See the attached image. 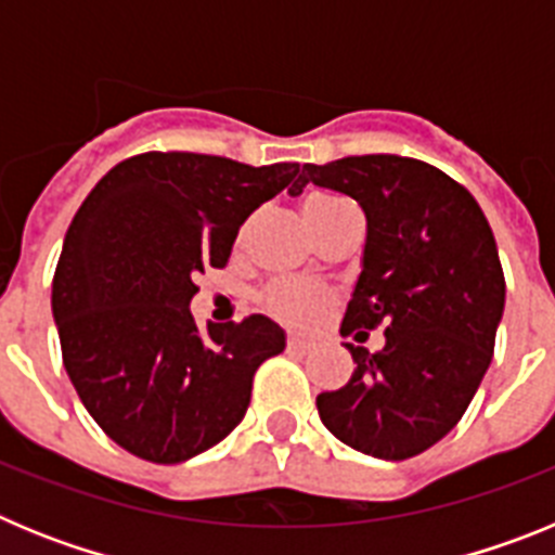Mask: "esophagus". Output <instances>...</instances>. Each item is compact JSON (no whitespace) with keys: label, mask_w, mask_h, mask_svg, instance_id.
Here are the masks:
<instances>
[{"label":"esophagus","mask_w":555,"mask_h":555,"mask_svg":"<svg viewBox=\"0 0 555 555\" xmlns=\"http://www.w3.org/2000/svg\"><path fill=\"white\" fill-rule=\"evenodd\" d=\"M288 350H292V352H308V350H311V341H306V338H300V336H292V338H288Z\"/></svg>","instance_id":"1"}]
</instances>
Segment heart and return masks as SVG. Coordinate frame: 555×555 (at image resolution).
I'll use <instances>...</instances> for the list:
<instances>
[{
	"mask_svg": "<svg viewBox=\"0 0 555 555\" xmlns=\"http://www.w3.org/2000/svg\"><path fill=\"white\" fill-rule=\"evenodd\" d=\"M345 199L331 197V194H311L302 205L306 210V219H317L327 210H333L336 205H341ZM249 224L242 228V238L247 235ZM333 306V294L327 288L320 286H308V283L297 281H281L272 283V286L263 292V308L272 313L274 320L286 322V325L294 327H311L331 311Z\"/></svg>",
	"mask_w": 555,
	"mask_h": 555,
	"instance_id": "obj_1",
	"label": "heart"
}]
</instances>
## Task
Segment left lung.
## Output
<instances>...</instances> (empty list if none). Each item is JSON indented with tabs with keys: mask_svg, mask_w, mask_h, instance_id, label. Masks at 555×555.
I'll use <instances>...</instances> for the list:
<instances>
[{
	"mask_svg": "<svg viewBox=\"0 0 555 555\" xmlns=\"http://www.w3.org/2000/svg\"><path fill=\"white\" fill-rule=\"evenodd\" d=\"M308 183L347 194L366 217L341 333L386 327L377 352L347 345L356 370L317 409L347 448L411 459L455 428L492 364L506 306L492 228L464 185L403 155L306 164L288 194Z\"/></svg>",
	"mask_w": 555,
	"mask_h": 555,
	"instance_id": "left-lung-1",
	"label": "left lung"
}]
</instances>
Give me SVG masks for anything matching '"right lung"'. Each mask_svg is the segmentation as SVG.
I'll use <instances>...</instances> for the list:
<instances>
[{
    "label": "right lung",
    "instance_id": "obj_1",
    "mask_svg": "<svg viewBox=\"0 0 555 555\" xmlns=\"http://www.w3.org/2000/svg\"><path fill=\"white\" fill-rule=\"evenodd\" d=\"M297 171L146 152L113 166L75 214L52 317L68 380L127 453L180 464L219 444L247 414L255 370L286 350L263 313L199 331L189 306L197 274L228 263L238 228Z\"/></svg>",
    "mask_w": 555,
    "mask_h": 555
}]
</instances>
